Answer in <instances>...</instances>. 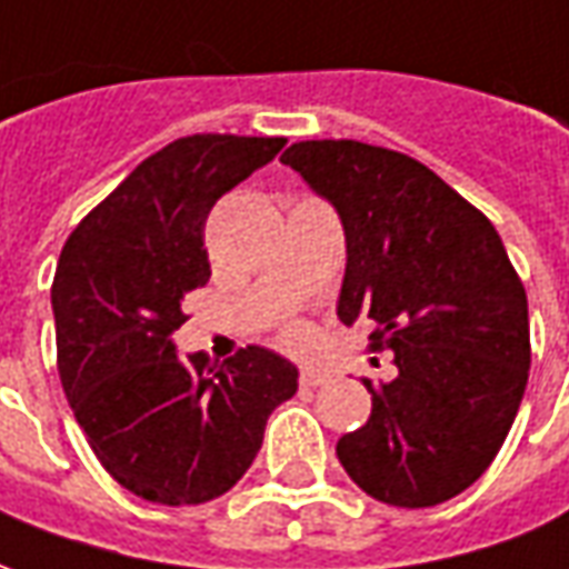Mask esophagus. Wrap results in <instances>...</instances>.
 Segmentation results:
<instances>
[{"mask_svg": "<svg viewBox=\"0 0 569 569\" xmlns=\"http://www.w3.org/2000/svg\"><path fill=\"white\" fill-rule=\"evenodd\" d=\"M326 381H329V372H323V369H301V385H305V388H317V385H326Z\"/></svg>", "mask_w": 569, "mask_h": 569, "instance_id": "esophagus-1", "label": "esophagus"}]
</instances>
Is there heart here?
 <instances>
[{"label": "heart", "mask_w": 569, "mask_h": 569, "mask_svg": "<svg viewBox=\"0 0 569 569\" xmlns=\"http://www.w3.org/2000/svg\"><path fill=\"white\" fill-rule=\"evenodd\" d=\"M286 339H289V341H301V339H305V332H301L298 326H292V329H286Z\"/></svg>", "instance_id": "obj_1"}]
</instances>
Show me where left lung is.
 Here are the masks:
<instances>
[{
  "instance_id": "left-lung-1",
  "label": "left lung",
  "mask_w": 569,
  "mask_h": 569,
  "mask_svg": "<svg viewBox=\"0 0 569 569\" xmlns=\"http://www.w3.org/2000/svg\"><path fill=\"white\" fill-rule=\"evenodd\" d=\"M345 228L339 320H372L391 381L339 440L348 478L397 508H431L490 468L530 372L527 292L490 218L407 153L298 141L280 157Z\"/></svg>"
}]
</instances>
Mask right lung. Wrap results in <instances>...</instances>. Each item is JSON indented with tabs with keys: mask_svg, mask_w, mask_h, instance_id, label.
<instances>
[{
	"mask_svg": "<svg viewBox=\"0 0 569 569\" xmlns=\"http://www.w3.org/2000/svg\"><path fill=\"white\" fill-rule=\"evenodd\" d=\"M286 138L190 134L147 157L63 243L51 311L58 372L110 478L157 506L228 492L261 450L298 369L249 345L212 367L181 357L184 296L209 283L206 218Z\"/></svg>",
	"mask_w": 569,
	"mask_h": 569,
	"instance_id": "obj_1",
	"label": "right lung"
}]
</instances>
